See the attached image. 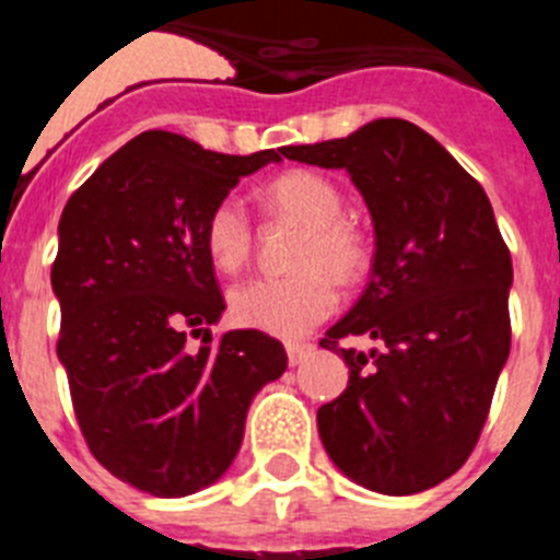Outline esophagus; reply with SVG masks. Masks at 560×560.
Returning a JSON list of instances; mask_svg holds the SVG:
<instances>
[{"label": "esophagus", "instance_id": "esophagus-1", "mask_svg": "<svg viewBox=\"0 0 560 560\" xmlns=\"http://www.w3.org/2000/svg\"><path fill=\"white\" fill-rule=\"evenodd\" d=\"M311 345H300V341H291V345H285V353H289V364H303L305 359L311 355Z\"/></svg>", "mask_w": 560, "mask_h": 560}]
</instances>
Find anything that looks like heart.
I'll list each match as a JSON object with an SVG mask.
<instances>
[{
  "label": "heart",
  "instance_id": "b5f03b06",
  "mask_svg": "<svg viewBox=\"0 0 560 560\" xmlns=\"http://www.w3.org/2000/svg\"><path fill=\"white\" fill-rule=\"evenodd\" d=\"M260 201L275 215L305 226L294 252V275L255 277L235 285L230 316L241 328L277 339H300L334 314L339 303L336 283H355L370 264L368 237L341 215V190L316 171H285L266 182ZM249 212L235 196L212 207L205 221V249L210 264L224 275H237L252 255Z\"/></svg>",
  "mask_w": 560,
  "mask_h": 560
}]
</instances>
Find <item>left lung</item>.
Instances as JSON below:
<instances>
[{
    "instance_id": "1",
    "label": "left lung",
    "mask_w": 560,
    "mask_h": 560,
    "mask_svg": "<svg viewBox=\"0 0 560 560\" xmlns=\"http://www.w3.org/2000/svg\"><path fill=\"white\" fill-rule=\"evenodd\" d=\"M285 160L348 171L375 232L370 283L319 341L350 368L319 407V438L345 477L409 497L459 471L477 446L511 353V252L482 185L432 133L398 117ZM370 335L378 351L341 349Z\"/></svg>"
}]
</instances>
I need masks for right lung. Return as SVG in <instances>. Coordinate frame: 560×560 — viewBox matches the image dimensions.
Instances as JSON below:
<instances>
[{
    "label": "right lung",
    "mask_w": 560,
    "mask_h": 560,
    "mask_svg": "<svg viewBox=\"0 0 560 560\" xmlns=\"http://www.w3.org/2000/svg\"><path fill=\"white\" fill-rule=\"evenodd\" d=\"M269 162L280 153L230 156L145 131L69 196L58 221V361L75 418L97 463L151 497H190L224 477L252 398L289 364L260 330L210 334L226 305L205 221ZM187 332L202 336L199 349Z\"/></svg>",
    "instance_id": "add662e5"
}]
</instances>
